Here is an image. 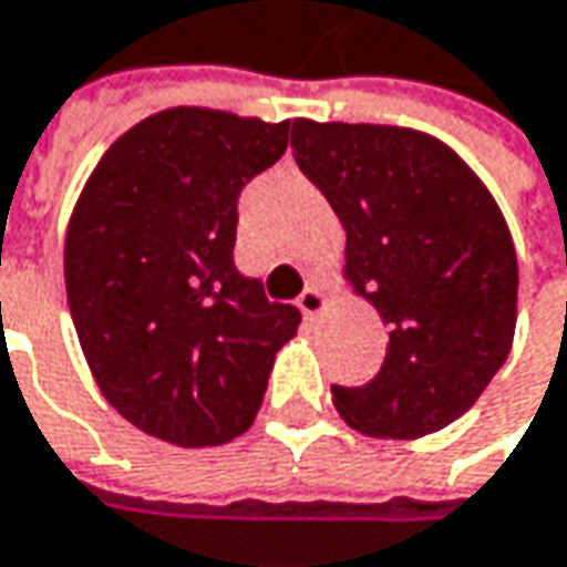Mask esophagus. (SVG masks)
Wrapping results in <instances>:
<instances>
[{
  "label": "esophagus",
  "instance_id": "1",
  "mask_svg": "<svg viewBox=\"0 0 567 567\" xmlns=\"http://www.w3.org/2000/svg\"><path fill=\"white\" fill-rule=\"evenodd\" d=\"M297 306L302 309V316H309V319H312V316H319V312L326 309V293H322L319 287H306V290H302V297L297 299Z\"/></svg>",
  "mask_w": 567,
  "mask_h": 567
}]
</instances>
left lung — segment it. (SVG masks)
<instances>
[{"mask_svg": "<svg viewBox=\"0 0 567 567\" xmlns=\"http://www.w3.org/2000/svg\"><path fill=\"white\" fill-rule=\"evenodd\" d=\"M293 158L344 226V287L389 326L380 373L331 385L367 437L417 440L466 414L511 354L517 251L485 182L443 140L293 121Z\"/></svg>", "mask_w": 567, "mask_h": 567, "instance_id": "8db88e82", "label": "left lung"}]
</instances>
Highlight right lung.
Wrapping results in <instances>:
<instances>
[{"instance_id":"1","label":"right lung","mask_w":567,"mask_h":567,"mask_svg":"<svg viewBox=\"0 0 567 567\" xmlns=\"http://www.w3.org/2000/svg\"><path fill=\"white\" fill-rule=\"evenodd\" d=\"M287 136L290 121L165 107L107 146L72 207V326L101 395L150 437L197 450L245 434L297 334V306L233 261L241 185Z\"/></svg>"}]
</instances>
